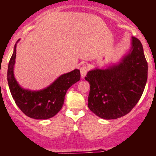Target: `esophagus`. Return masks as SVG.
<instances>
[{
    "label": "esophagus",
    "mask_w": 156,
    "mask_h": 156,
    "mask_svg": "<svg viewBox=\"0 0 156 156\" xmlns=\"http://www.w3.org/2000/svg\"><path fill=\"white\" fill-rule=\"evenodd\" d=\"M88 67L87 66H82L80 67V74H81V76L82 77H85L86 76L87 73L88 72Z\"/></svg>",
    "instance_id": "obj_1"
}]
</instances>
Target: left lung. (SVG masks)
I'll return each mask as SVG.
<instances>
[{"label":"left lung","instance_id":"obj_1","mask_svg":"<svg viewBox=\"0 0 156 156\" xmlns=\"http://www.w3.org/2000/svg\"><path fill=\"white\" fill-rule=\"evenodd\" d=\"M148 78V62L141 42L132 37V49L117 66L89 71L88 108L105 119L124 116L140 100Z\"/></svg>","mask_w":156,"mask_h":156}]
</instances>
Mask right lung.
Segmentation results:
<instances>
[{
  "mask_svg": "<svg viewBox=\"0 0 156 156\" xmlns=\"http://www.w3.org/2000/svg\"><path fill=\"white\" fill-rule=\"evenodd\" d=\"M16 56V44L8 68V83L16 104L27 116L36 119L51 118L58 112L64 104L67 90L80 79V72L75 69L58 78L51 86L40 91L22 89L13 74Z\"/></svg>",
  "mask_w": 156,
  "mask_h": 156,
  "instance_id": "right-lung-1",
  "label": "right lung"
}]
</instances>
